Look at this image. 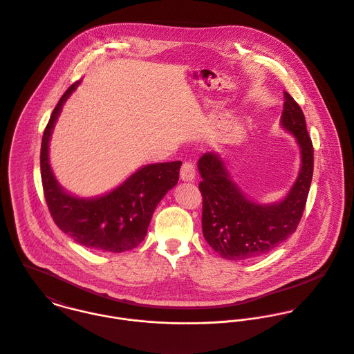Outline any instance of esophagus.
Here are the masks:
<instances>
[{
  "label": "esophagus",
  "instance_id": "34e87169",
  "mask_svg": "<svg viewBox=\"0 0 354 354\" xmlns=\"http://www.w3.org/2000/svg\"><path fill=\"white\" fill-rule=\"evenodd\" d=\"M195 176H196L195 166H194L191 162L183 163L181 170H180V178H181L183 181H194Z\"/></svg>",
  "mask_w": 354,
  "mask_h": 354
}]
</instances>
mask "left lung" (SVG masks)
<instances>
[{"label": "left lung", "mask_w": 354, "mask_h": 354, "mask_svg": "<svg viewBox=\"0 0 354 354\" xmlns=\"http://www.w3.org/2000/svg\"><path fill=\"white\" fill-rule=\"evenodd\" d=\"M280 124L295 137L301 151L298 177L280 202L265 205L250 199L232 180L218 153L207 152L198 160L202 177L199 189L203 196V236L225 259L265 255L292 235L301 221L313 177V145L305 115L287 92Z\"/></svg>", "instance_id": "1"}]
</instances>
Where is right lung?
Returning a JSON list of instances; mask_svg holds the SVG:
<instances>
[{
	"label": "right lung",
	"instance_id": "1",
	"mask_svg": "<svg viewBox=\"0 0 354 354\" xmlns=\"http://www.w3.org/2000/svg\"><path fill=\"white\" fill-rule=\"evenodd\" d=\"M80 84H73L62 96L42 136L44 195L56 225L77 243L97 251H127L144 240L158 203L178 181L181 160L142 166L115 189L96 198L64 191L49 163V140L63 104Z\"/></svg>",
	"mask_w": 354,
	"mask_h": 354
}]
</instances>
